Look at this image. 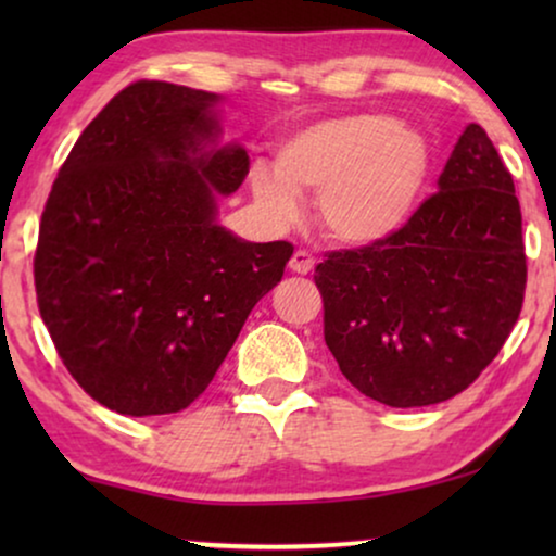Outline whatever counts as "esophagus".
<instances>
[{
  "instance_id": "1",
  "label": "esophagus",
  "mask_w": 556,
  "mask_h": 556,
  "mask_svg": "<svg viewBox=\"0 0 556 556\" xmlns=\"http://www.w3.org/2000/svg\"><path fill=\"white\" fill-rule=\"evenodd\" d=\"M288 268L293 273H299V276H306V273L314 270V257H311L306 250H295L291 255V261H288Z\"/></svg>"
}]
</instances>
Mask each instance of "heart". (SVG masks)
<instances>
[{"label":"heart","instance_id":"1","mask_svg":"<svg viewBox=\"0 0 556 556\" xmlns=\"http://www.w3.org/2000/svg\"><path fill=\"white\" fill-rule=\"evenodd\" d=\"M428 139L384 113L326 118L293 134L276 156V174L257 166L253 197L276 225L299 217L295 194H316L324 235L346 248H377L400 235L430 181Z\"/></svg>","mask_w":556,"mask_h":556}]
</instances>
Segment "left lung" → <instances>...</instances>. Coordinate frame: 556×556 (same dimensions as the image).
Returning a JSON list of instances; mask_svg holds the SVG:
<instances>
[{"label": "left lung", "mask_w": 556, "mask_h": 556, "mask_svg": "<svg viewBox=\"0 0 556 556\" xmlns=\"http://www.w3.org/2000/svg\"><path fill=\"white\" fill-rule=\"evenodd\" d=\"M324 339L341 375L390 407L438 405L496 359L521 314L527 253L511 172L470 124L438 192L377 248L316 265Z\"/></svg>", "instance_id": "8db88e82"}]
</instances>
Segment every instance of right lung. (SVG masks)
Returning <instances> with one entry per match:
<instances>
[{"label": "right lung", "mask_w": 556, "mask_h": 556, "mask_svg": "<svg viewBox=\"0 0 556 556\" xmlns=\"http://www.w3.org/2000/svg\"><path fill=\"white\" fill-rule=\"evenodd\" d=\"M215 93L136 80L75 141L35 250L37 308L75 382L121 415L192 405L293 245L215 223L250 159L215 147Z\"/></svg>", "instance_id": "1"}]
</instances>
